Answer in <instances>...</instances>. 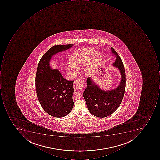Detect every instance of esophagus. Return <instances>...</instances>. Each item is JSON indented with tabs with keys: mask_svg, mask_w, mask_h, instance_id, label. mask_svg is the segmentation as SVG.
Listing matches in <instances>:
<instances>
[{
	"mask_svg": "<svg viewBox=\"0 0 160 160\" xmlns=\"http://www.w3.org/2000/svg\"><path fill=\"white\" fill-rule=\"evenodd\" d=\"M84 82L80 78L77 79L74 81V82H73V88L76 90L81 89L84 87Z\"/></svg>",
	"mask_w": 160,
	"mask_h": 160,
	"instance_id": "esophagus-1",
	"label": "esophagus"
}]
</instances>
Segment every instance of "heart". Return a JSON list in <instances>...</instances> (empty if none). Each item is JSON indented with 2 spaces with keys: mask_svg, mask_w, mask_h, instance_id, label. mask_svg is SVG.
Returning a JSON list of instances; mask_svg holds the SVG:
<instances>
[{
  "mask_svg": "<svg viewBox=\"0 0 160 160\" xmlns=\"http://www.w3.org/2000/svg\"><path fill=\"white\" fill-rule=\"evenodd\" d=\"M85 50V52H82V51ZM94 49L91 48H87L84 49H79L75 51L70 58V63L71 66H70V70L73 71L74 69H78L80 68L82 65V62L85 59L88 57L90 56L93 52ZM94 58L97 60L100 57V54L98 52H95L94 53Z\"/></svg>",
  "mask_w": 160,
  "mask_h": 160,
  "instance_id": "b5f03b06",
  "label": "heart"
}]
</instances>
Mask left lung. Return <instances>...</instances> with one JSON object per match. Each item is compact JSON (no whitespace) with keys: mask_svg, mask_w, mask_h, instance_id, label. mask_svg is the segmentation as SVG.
Wrapping results in <instances>:
<instances>
[{"mask_svg":"<svg viewBox=\"0 0 160 160\" xmlns=\"http://www.w3.org/2000/svg\"><path fill=\"white\" fill-rule=\"evenodd\" d=\"M112 53L116 57L112 65L118 68L121 73L122 79L116 88L104 91L91 80L87 79V87L82 93L88 110L91 114L99 118H104L114 112L121 103L125 92L126 78L124 65L120 57L113 48Z\"/></svg>","mask_w":160,"mask_h":160,"instance_id":"obj_1","label":"left lung"}]
</instances>
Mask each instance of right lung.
<instances>
[{"mask_svg": "<svg viewBox=\"0 0 160 160\" xmlns=\"http://www.w3.org/2000/svg\"><path fill=\"white\" fill-rule=\"evenodd\" d=\"M72 46H53L43 55L37 68L35 81L38 99L46 112L57 118L66 116L73 108L74 81L65 79L59 70L51 69L49 61L52 56Z\"/></svg>", "mask_w": 160, "mask_h": 160, "instance_id": "obj_1", "label": "right lung"}]
</instances>
